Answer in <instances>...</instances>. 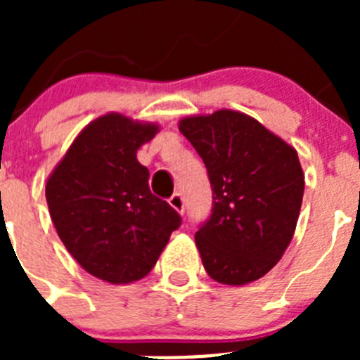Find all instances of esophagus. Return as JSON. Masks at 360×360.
<instances>
[{
  "mask_svg": "<svg viewBox=\"0 0 360 360\" xmlns=\"http://www.w3.org/2000/svg\"><path fill=\"white\" fill-rule=\"evenodd\" d=\"M169 205L174 209V211L180 212V214H184V211H186V202H184V196L180 195V193H174V195L171 196Z\"/></svg>",
  "mask_w": 360,
  "mask_h": 360,
  "instance_id": "1",
  "label": "esophagus"
}]
</instances>
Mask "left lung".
Instances as JSON below:
<instances>
[{
	"label": "left lung",
	"mask_w": 360,
	"mask_h": 360,
	"mask_svg": "<svg viewBox=\"0 0 360 360\" xmlns=\"http://www.w3.org/2000/svg\"><path fill=\"white\" fill-rule=\"evenodd\" d=\"M207 167L212 212L196 232L203 269L241 287L263 278L294 236L304 193L297 151L241 111L218 110L180 120Z\"/></svg>",
	"instance_id": "8db88e82"
}]
</instances>
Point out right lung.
Listing matches in <instances>:
<instances>
[{
	"label": "right lung",
	"instance_id": "right-lung-1",
	"mask_svg": "<svg viewBox=\"0 0 360 360\" xmlns=\"http://www.w3.org/2000/svg\"><path fill=\"white\" fill-rule=\"evenodd\" d=\"M158 129L106 113L79 133L46 180L50 218L66 250L111 285L146 278L182 224L169 203L151 195L148 167L136 160Z\"/></svg>",
	"mask_w": 360,
	"mask_h": 360
}]
</instances>
